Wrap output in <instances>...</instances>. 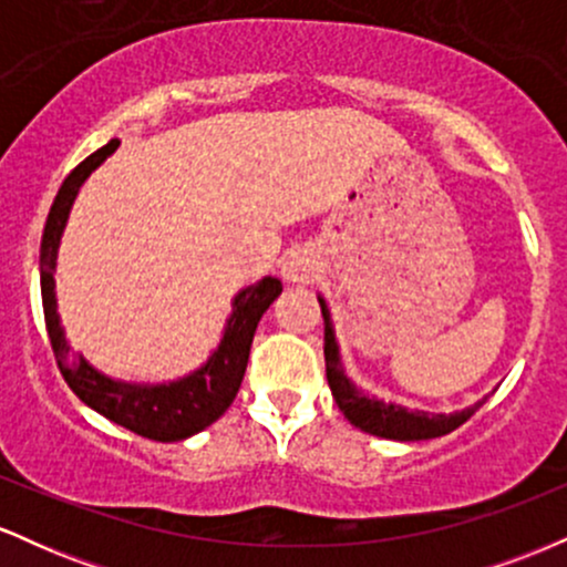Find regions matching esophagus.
<instances>
[{"instance_id": "34e87169", "label": "esophagus", "mask_w": 567, "mask_h": 567, "mask_svg": "<svg viewBox=\"0 0 567 567\" xmlns=\"http://www.w3.org/2000/svg\"><path fill=\"white\" fill-rule=\"evenodd\" d=\"M317 271H320V264H317V258L306 250L290 252L288 261L282 264V277L288 279V282H309V279L317 277Z\"/></svg>"}]
</instances>
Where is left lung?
Returning a JSON list of instances; mask_svg holds the SVG:
<instances>
[{
	"label": "left lung",
	"instance_id": "obj_1",
	"mask_svg": "<svg viewBox=\"0 0 567 567\" xmlns=\"http://www.w3.org/2000/svg\"><path fill=\"white\" fill-rule=\"evenodd\" d=\"M322 309L324 320V370H328V383L330 392H333L338 408L347 415L349 424H354L362 432L375 434L383 440H400V442H415V440H434L442 434H451L453 429L472 419L480 408L485 405V400L474 402L472 408L455 410V413H426V410H408L394 402L375 400V396L362 394L347 379L341 368V354H338V343L333 333V320H330V311L324 298H317Z\"/></svg>",
	"mask_w": 567,
	"mask_h": 567
}]
</instances>
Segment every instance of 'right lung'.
<instances>
[{
	"label": "right lung",
	"instance_id": "right-lung-1",
	"mask_svg": "<svg viewBox=\"0 0 567 567\" xmlns=\"http://www.w3.org/2000/svg\"><path fill=\"white\" fill-rule=\"evenodd\" d=\"M116 146H120V141L112 138L106 146L97 148L95 154L80 162L66 175L63 186L58 188V197L53 207H50L48 224H44L42 234V250H39L44 324H48L58 368H61L71 392L80 396L84 405L146 440L178 442L207 429L229 410L234 396L239 392V383H243L258 322H261L264 311L269 309L271 301L282 292V282L277 277H264L261 282L239 290L234 296L231 317L226 322L218 349L213 351V357L205 365L188 373L186 379L171 383L116 381L103 375L101 370H95L82 354H69L66 336H63L61 320H58L55 311L53 275L58 245H61V234L66 229L69 210L74 205L76 194H80V186L103 159L112 157Z\"/></svg>",
	"mask_w": 567,
	"mask_h": 567
}]
</instances>
